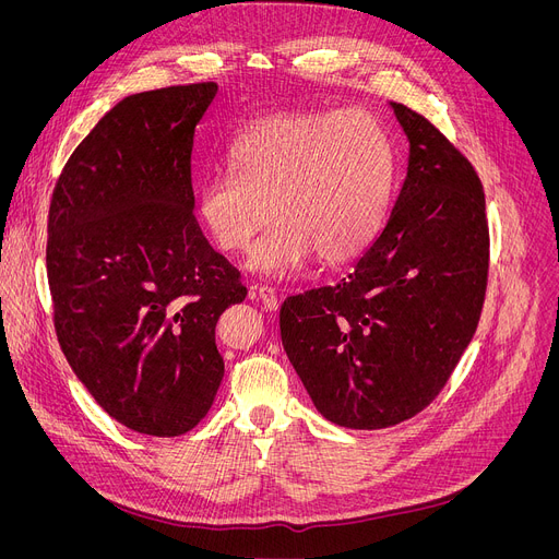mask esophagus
Returning a JSON list of instances; mask_svg holds the SVG:
<instances>
[{
	"instance_id": "34e87169",
	"label": "esophagus",
	"mask_w": 559,
	"mask_h": 559,
	"mask_svg": "<svg viewBox=\"0 0 559 559\" xmlns=\"http://www.w3.org/2000/svg\"><path fill=\"white\" fill-rule=\"evenodd\" d=\"M253 295L262 301V306L267 308V310H278V295H276V289H274V287L260 285V287H255Z\"/></svg>"
}]
</instances>
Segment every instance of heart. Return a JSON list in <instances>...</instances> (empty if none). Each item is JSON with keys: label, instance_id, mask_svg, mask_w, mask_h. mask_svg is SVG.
I'll list each match as a JSON object with an SVG mask.
<instances>
[{"label": "heart", "instance_id": "b5f03b06", "mask_svg": "<svg viewBox=\"0 0 559 559\" xmlns=\"http://www.w3.org/2000/svg\"><path fill=\"white\" fill-rule=\"evenodd\" d=\"M228 169L197 192L203 226L222 251L251 249L247 267L285 276L317 253L324 264L358 258L383 224L392 152L365 110H285L262 117L228 146Z\"/></svg>", "mask_w": 559, "mask_h": 559}]
</instances>
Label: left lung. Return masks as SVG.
I'll use <instances>...</instances> for the list:
<instances>
[{"instance_id": "left-lung-1", "label": "left lung", "mask_w": 559, "mask_h": 559, "mask_svg": "<svg viewBox=\"0 0 559 559\" xmlns=\"http://www.w3.org/2000/svg\"><path fill=\"white\" fill-rule=\"evenodd\" d=\"M390 108L407 167L383 230L346 278L281 308L283 348L314 407L354 430L396 426L442 392L487 287L478 174L426 117Z\"/></svg>"}]
</instances>
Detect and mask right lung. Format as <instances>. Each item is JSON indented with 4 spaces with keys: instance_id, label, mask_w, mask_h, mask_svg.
Instances as JSON below:
<instances>
[{
    "instance_id": "add662e5",
    "label": "right lung",
    "mask_w": 559,
    "mask_h": 559,
    "mask_svg": "<svg viewBox=\"0 0 559 559\" xmlns=\"http://www.w3.org/2000/svg\"><path fill=\"white\" fill-rule=\"evenodd\" d=\"M217 83L115 104L51 194L47 278L53 326L76 378L122 426L192 430L217 396L219 314L247 297L194 217L197 129Z\"/></svg>"
}]
</instances>
